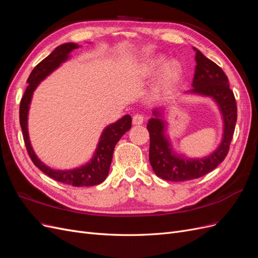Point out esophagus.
Returning a JSON list of instances; mask_svg holds the SVG:
<instances>
[{
	"label": "esophagus",
	"instance_id": "34e87169",
	"mask_svg": "<svg viewBox=\"0 0 258 258\" xmlns=\"http://www.w3.org/2000/svg\"><path fill=\"white\" fill-rule=\"evenodd\" d=\"M144 121V117L140 114H136L132 117V123L134 124H142Z\"/></svg>",
	"mask_w": 258,
	"mask_h": 258
}]
</instances>
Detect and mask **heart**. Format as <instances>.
Wrapping results in <instances>:
<instances>
[{
	"label": "heart",
	"instance_id": "obj_1",
	"mask_svg": "<svg viewBox=\"0 0 258 258\" xmlns=\"http://www.w3.org/2000/svg\"><path fill=\"white\" fill-rule=\"evenodd\" d=\"M161 62L162 59L145 62V63L142 64L141 69H140V73L143 76H148L153 74ZM179 74H181V64L175 60H170L166 62V64L161 68L157 79V84L158 86H163L172 83L177 79Z\"/></svg>",
	"mask_w": 258,
	"mask_h": 258
}]
</instances>
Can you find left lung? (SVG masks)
Returning a JSON list of instances; mask_svg holds the SVG:
<instances>
[{
    "label": "left lung",
    "instance_id": "left-lung-1",
    "mask_svg": "<svg viewBox=\"0 0 258 258\" xmlns=\"http://www.w3.org/2000/svg\"><path fill=\"white\" fill-rule=\"evenodd\" d=\"M196 52V69L192 88L184 95L200 96L212 99L218 107L223 120V135L215 150L204 157H187L174 151L168 134L169 123L163 107L154 108L153 117L147 122L150 132V162L155 174L171 182H182L198 178L215 169L225 159L235 131L237 121V105L233 92L229 88L227 76L212 60Z\"/></svg>",
    "mask_w": 258,
    "mask_h": 258
}]
</instances>
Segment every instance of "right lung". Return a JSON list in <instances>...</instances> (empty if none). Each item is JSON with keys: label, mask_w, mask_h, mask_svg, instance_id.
Wrapping results in <instances>:
<instances>
[{"label": "right lung", "mask_w": 258, "mask_h": 258, "mask_svg": "<svg viewBox=\"0 0 258 258\" xmlns=\"http://www.w3.org/2000/svg\"><path fill=\"white\" fill-rule=\"evenodd\" d=\"M81 46L76 43H66L62 44L54 49L48 57H46L38 63L33 71L31 72L27 83L29 84L23 95L20 108H19V119L20 126L22 129L23 140H25L27 151L31 160L34 165L40 169L42 172L47 174L49 177L56 179L58 182L69 184L72 186H93L102 183L106 178L110 166L113 158V152L115 145L119 141L120 138L126 134L131 128V117L130 115H124L120 119L110 123L106 126L102 134L100 136L99 142L97 144L96 151L93 153L91 159L86 162L85 165L69 169L60 170L52 169L37 157L32 145H31L29 129H28V117L30 104L32 102L33 93L37 86L43 82L46 77L49 76L53 71L71 58V52L74 49L80 48Z\"/></svg>", "instance_id": "1"}]
</instances>
